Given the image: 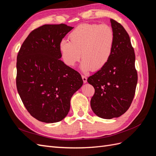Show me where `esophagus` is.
Instances as JSON below:
<instances>
[{
    "mask_svg": "<svg viewBox=\"0 0 156 156\" xmlns=\"http://www.w3.org/2000/svg\"><path fill=\"white\" fill-rule=\"evenodd\" d=\"M82 79H83V81L84 83H86L87 82V77L86 76H84V75H82Z\"/></svg>",
    "mask_w": 156,
    "mask_h": 156,
    "instance_id": "34e87169",
    "label": "esophagus"
}]
</instances>
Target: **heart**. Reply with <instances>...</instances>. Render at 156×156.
I'll use <instances>...</instances> for the list:
<instances>
[{
  "label": "heart",
  "mask_w": 156,
  "mask_h": 156,
  "mask_svg": "<svg viewBox=\"0 0 156 156\" xmlns=\"http://www.w3.org/2000/svg\"><path fill=\"white\" fill-rule=\"evenodd\" d=\"M69 39L61 40L59 44L64 62L73 67L82 56L81 69L87 72L100 69L108 62L113 51L115 34L107 25L83 23L70 32Z\"/></svg>",
  "instance_id": "1"
}]
</instances>
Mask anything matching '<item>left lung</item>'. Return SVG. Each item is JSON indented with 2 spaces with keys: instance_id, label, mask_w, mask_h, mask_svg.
<instances>
[{
  "instance_id": "left-lung-1",
  "label": "left lung",
  "mask_w": 156,
  "mask_h": 156,
  "mask_svg": "<svg viewBox=\"0 0 156 156\" xmlns=\"http://www.w3.org/2000/svg\"><path fill=\"white\" fill-rule=\"evenodd\" d=\"M115 44L111 58L87 81L95 89L90 105L100 118L119 117L128 110L135 96L137 72L135 55L127 32L121 24L111 19Z\"/></svg>"
}]
</instances>
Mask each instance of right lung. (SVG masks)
<instances>
[{"label":"right lung","instance_id":"add662e5","mask_svg":"<svg viewBox=\"0 0 156 156\" xmlns=\"http://www.w3.org/2000/svg\"><path fill=\"white\" fill-rule=\"evenodd\" d=\"M73 29L65 24L40 27L30 33L19 51L17 92L28 112L40 122L64 119L71 98L83 84L80 73L60 60V42Z\"/></svg>","mask_w":156,"mask_h":156}]
</instances>
